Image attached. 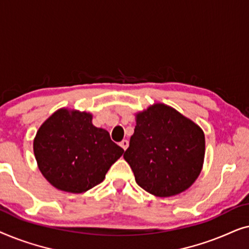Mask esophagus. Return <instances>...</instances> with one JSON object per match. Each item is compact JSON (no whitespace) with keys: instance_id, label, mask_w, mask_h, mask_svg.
<instances>
[{"instance_id":"34e87169","label":"esophagus","mask_w":249,"mask_h":249,"mask_svg":"<svg viewBox=\"0 0 249 249\" xmlns=\"http://www.w3.org/2000/svg\"><path fill=\"white\" fill-rule=\"evenodd\" d=\"M120 146L125 151V149H127L128 146H129V142L125 141V139H124V141H122V142H120Z\"/></svg>"}]
</instances>
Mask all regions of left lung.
<instances>
[{
    "instance_id": "left-lung-1",
    "label": "left lung",
    "mask_w": 249,
    "mask_h": 249,
    "mask_svg": "<svg viewBox=\"0 0 249 249\" xmlns=\"http://www.w3.org/2000/svg\"><path fill=\"white\" fill-rule=\"evenodd\" d=\"M135 117V131L124 159L136 182L156 197L183 193L203 169L205 136L202 128L163 103H154Z\"/></svg>"
}]
</instances>
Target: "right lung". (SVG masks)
Instances as JSON below:
<instances>
[{"instance_id": "right-lung-1", "label": "right lung", "mask_w": 249, "mask_h": 249, "mask_svg": "<svg viewBox=\"0 0 249 249\" xmlns=\"http://www.w3.org/2000/svg\"><path fill=\"white\" fill-rule=\"evenodd\" d=\"M93 114L62 107L40 125L34 138L37 166L62 192L81 194L101 183L124 149L105 129L93 124Z\"/></svg>"}]
</instances>
